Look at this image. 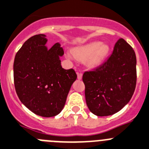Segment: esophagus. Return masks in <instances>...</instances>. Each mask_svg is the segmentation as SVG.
<instances>
[{
    "label": "esophagus",
    "mask_w": 149,
    "mask_h": 149,
    "mask_svg": "<svg viewBox=\"0 0 149 149\" xmlns=\"http://www.w3.org/2000/svg\"><path fill=\"white\" fill-rule=\"evenodd\" d=\"M82 77H83V74L77 73V79H78V80H81Z\"/></svg>",
    "instance_id": "esophagus-1"
}]
</instances>
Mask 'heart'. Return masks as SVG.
<instances>
[{
    "instance_id": "b5f03b06",
    "label": "heart",
    "mask_w": 149,
    "mask_h": 149,
    "mask_svg": "<svg viewBox=\"0 0 149 149\" xmlns=\"http://www.w3.org/2000/svg\"><path fill=\"white\" fill-rule=\"evenodd\" d=\"M110 52V47L106 44L100 42H93L85 45L77 47L73 49V56L80 61L86 60L87 65L91 68L100 66ZM71 53L68 52L69 58H73Z\"/></svg>"
}]
</instances>
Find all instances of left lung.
<instances>
[{"instance_id": "1", "label": "left lung", "mask_w": 149, "mask_h": 149, "mask_svg": "<svg viewBox=\"0 0 149 149\" xmlns=\"http://www.w3.org/2000/svg\"><path fill=\"white\" fill-rule=\"evenodd\" d=\"M136 56L124 39L116 43L107 60L83 75L88 107L97 116H111L130 102L137 81Z\"/></svg>"}]
</instances>
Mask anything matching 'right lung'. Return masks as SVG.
<instances>
[{
	"label": "right lung",
	"instance_id": "obj_1",
	"mask_svg": "<svg viewBox=\"0 0 149 149\" xmlns=\"http://www.w3.org/2000/svg\"><path fill=\"white\" fill-rule=\"evenodd\" d=\"M45 34L28 39L17 52L14 61V82L21 102L38 116H56L61 112L72 83L74 70L64 69L60 57L63 49L56 43L47 48Z\"/></svg>",
	"mask_w": 149,
	"mask_h": 149
}]
</instances>
